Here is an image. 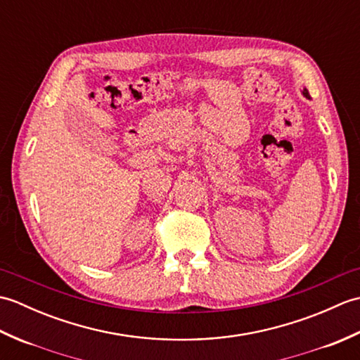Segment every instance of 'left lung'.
I'll return each mask as SVG.
<instances>
[{
	"instance_id": "8db88e82",
	"label": "left lung",
	"mask_w": 360,
	"mask_h": 360,
	"mask_svg": "<svg viewBox=\"0 0 360 360\" xmlns=\"http://www.w3.org/2000/svg\"><path fill=\"white\" fill-rule=\"evenodd\" d=\"M302 94H303L304 97H307V98H309V93H308V89H307V88H304V89L302 91Z\"/></svg>"
}]
</instances>
